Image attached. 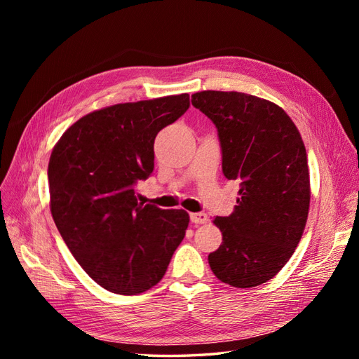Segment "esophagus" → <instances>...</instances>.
I'll return each mask as SVG.
<instances>
[{"label":"esophagus","instance_id":"obj_1","mask_svg":"<svg viewBox=\"0 0 359 359\" xmlns=\"http://www.w3.org/2000/svg\"><path fill=\"white\" fill-rule=\"evenodd\" d=\"M190 220H191V223H194V224H206L210 222V217L206 215L205 212H193V214H190Z\"/></svg>","mask_w":359,"mask_h":359}]
</instances>
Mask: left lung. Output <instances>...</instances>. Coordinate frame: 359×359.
Returning <instances> with one entry per match:
<instances>
[{
  "label": "left lung",
  "mask_w": 359,
  "mask_h": 359,
  "mask_svg": "<svg viewBox=\"0 0 359 359\" xmlns=\"http://www.w3.org/2000/svg\"><path fill=\"white\" fill-rule=\"evenodd\" d=\"M191 104L217 128L224 177L241 182L233 212L214 219L223 243L210 253V266L223 283L259 286L287 264L306 227V147L289 115L256 95L201 91Z\"/></svg>",
  "instance_id": "8db88e82"
}]
</instances>
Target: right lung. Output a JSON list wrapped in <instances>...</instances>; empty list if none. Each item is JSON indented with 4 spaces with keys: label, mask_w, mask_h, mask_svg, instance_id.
I'll use <instances>...</instances> for the list:
<instances>
[{
    "label": "right lung",
    "mask_w": 359,
    "mask_h": 359,
    "mask_svg": "<svg viewBox=\"0 0 359 359\" xmlns=\"http://www.w3.org/2000/svg\"><path fill=\"white\" fill-rule=\"evenodd\" d=\"M189 106V94H180L104 107L76 121L52 151L53 222L106 290L137 295L156 286L186 236V211L137 203L135 186L154 170L157 133Z\"/></svg>",
    "instance_id": "1"
}]
</instances>
